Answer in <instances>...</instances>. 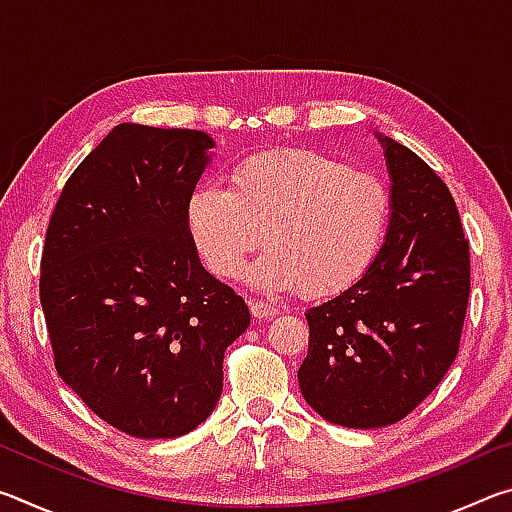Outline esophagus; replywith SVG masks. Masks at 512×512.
I'll return each mask as SVG.
<instances>
[{
  "mask_svg": "<svg viewBox=\"0 0 512 512\" xmlns=\"http://www.w3.org/2000/svg\"><path fill=\"white\" fill-rule=\"evenodd\" d=\"M248 307H250V314H253V316H255V318H259V320H266V318H273V316L280 314V311H277V307L268 305V302L250 300V302H248Z\"/></svg>",
  "mask_w": 512,
  "mask_h": 512,
  "instance_id": "obj_1",
  "label": "esophagus"
}]
</instances>
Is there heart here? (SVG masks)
<instances>
[{"instance_id":"heart-1","label":"heart","mask_w":512,"mask_h":512,"mask_svg":"<svg viewBox=\"0 0 512 512\" xmlns=\"http://www.w3.org/2000/svg\"><path fill=\"white\" fill-rule=\"evenodd\" d=\"M189 239L207 271L237 277L246 259L259 289L332 298L354 287L384 248L391 194L381 180L311 149H280L241 160L228 189L196 187L187 198Z\"/></svg>"}]
</instances>
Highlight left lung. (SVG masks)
Instances as JSON below:
<instances>
[{
	"label": "left lung",
	"instance_id": "1",
	"mask_svg": "<svg viewBox=\"0 0 512 512\" xmlns=\"http://www.w3.org/2000/svg\"><path fill=\"white\" fill-rule=\"evenodd\" d=\"M391 223L370 271L307 309L300 391L320 418L377 429L406 418L452 366L470 298V244L447 185L393 137Z\"/></svg>",
	"mask_w": 512,
	"mask_h": 512
}]
</instances>
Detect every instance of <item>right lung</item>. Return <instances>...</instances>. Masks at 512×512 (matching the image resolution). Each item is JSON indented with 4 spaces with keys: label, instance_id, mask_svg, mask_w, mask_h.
Wrapping results in <instances>:
<instances>
[{
    "label": "right lung",
    "instance_id": "right-lung-1",
    "mask_svg": "<svg viewBox=\"0 0 512 512\" xmlns=\"http://www.w3.org/2000/svg\"><path fill=\"white\" fill-rule=\"evenodd\" d=\"M210 149L203 131L119 124L69 176L47 228L40 302L58 375L135 438L205 422L223 354L250 325L187 232Z\"/></svg>",
    "mask_w": 512,
    "mask_h": 512
}]
</instances>
